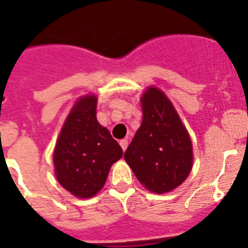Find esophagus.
Wrapping results in <instances>:
<instances>
[{
	"label": "esophagus",
	"mask_w": 248,
	"mask_h": 248,
	"mask_svg": "<svg viewBox=\"0 0 248 248\" xmlns=\"http://www.w3.org/2000/svg\"><path fill=\"white\" fill-rule=\"evenodd\" d=\"M120 146H121V148H122V151H126V148L127 147H128V140H120Z\"/></svg>",
	"instance_id": "obj_1"
}]
</instances>
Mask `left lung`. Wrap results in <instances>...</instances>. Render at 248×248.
Returning a JSON list of instances; mask_svg holds the SVG:
<instances>
[{"mask_svg": "<svg viewBox=\"0 0 248 248\" xmlns=\"http://www.w3.org/2000/svg\"><path fill=\"white\" fill-rule=\"evenodd\" d=\"M142 111V124L124 152V160L144 188L153 193H168L190 173V137L171 102L157 88L144 93Z\"/></svg>", "mask_w": 248, "mask_h": 248, "instance_id": "1", "label": "left lung"}]
</instances>
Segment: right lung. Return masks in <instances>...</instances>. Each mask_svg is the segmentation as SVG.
<instances>
[{
    "instance_id": "1",
    "label": "right lung",
    "mask_w": 248,
    "mask_h": 248,
    "mask_svg": "<svg viewBox=\"0 0 248 248\" xmlns=\"http://www.w3.org/2000/svg\"><path fill=\"white\" fill-rule=\"evenodd\" d=\"M120 144L96 120V97L75 104L58 138L55 175L60 185L78 198H91L102 189L113 163L122 157Z\"/></svg>"
}]
</instances>
